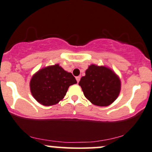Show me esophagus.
Wrapping results in <instances>:
<instances>
[{
    "label": "esophagus",
    "mask_w": 152,
    "mask_h": 152,
    "mask_svg": "<svg viewBox=\"0 0 152 152\" xmlns=\"http://www.w3.org/2000/svg\"><path fill=\"white\" fill-rule=\"evenodd\" d=\"M76 81H77V82L78 83V82H79V81H80V79H81V77H80V76H76Z\"/></svg>",
    "instance_id": "obj_1"
}]
</instances>
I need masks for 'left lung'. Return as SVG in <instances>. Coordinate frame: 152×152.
I'll list each match as a JSON object with an SVG mask.
<instances>
[{
    "mask_svg": "<svg viewBox=\"0 0 152 152\" xmlns=\"http://www.w3.org/2000/svg\"><path fill=\"white\" fill-rule=\"evenodd\" d=\"M85 97L94 105L107 106L118 97L121 90V81L112 70L106 66L92 64L80 80Z\"/></svg>",
    "mask_w": 152,
    "mask_h": 152,
    "instance_id": "obj_1",
    "label": "left lung"
}]
</instances>
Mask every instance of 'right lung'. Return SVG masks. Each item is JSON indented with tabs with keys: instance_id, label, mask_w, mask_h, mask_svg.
I'll use <instances>...</instances> for the list:
<instances>
[{
	"instance_id": "1",
	"label": "right lung",
	"mask_w": 152,
	"mask_h": 152,
	"mask_svg": "<svg viewBox=\"0 0 152 152\" xmlns=\"http://www.w3.org/2000/svg\"><path fill=\"white\" fill-rule=\"evenodd\" d=\"M77 83L71 73L58 64L47 66L36 72L30 81L34 98L43 106L56 104L64 99L71 85Z\"/></svg>"
}]
</instances>
